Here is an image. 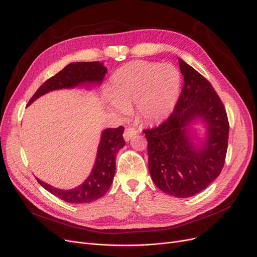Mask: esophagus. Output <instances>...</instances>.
<instances>
[{
    "label": "esophagus",
    "instance_id": "esophagus-1",
    "mask_svg": "<svg viewBox=\"0 0 257 257\" xmlns=\"http://www.w3.org/2000/svg\"><path fill=\"white\" fill-rule=\"evenodd\" d=\"M137 133H138V130H137V129L131 128V127L126 128V129H125V132H124V134H123L124 140H125L126 142H129L134 136H137Z\"/></svg>",
    "mask_w": 257,
    "mask_h": 257
}]
</instances>
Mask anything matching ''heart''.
Returning <instances> with one entry per match:
<instances>
[{"label": "heart", "mask_w": 257, "mask_h": 257, "mask_svg": "<svg viewBox=\"0 0 257 257\" xmlns=\"http://www.w3.org/2000/svg\"><path fill=\"white\" fill-rule=\"evenodd\" d=\"M181 76L173 64L138 60L123 65L107 84L110 107L125 114L137 103L140 118L158 123L167 118L178 101Z\"/></svg>", "instance_id": "b5f03b06"}]
</instances>
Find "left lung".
Instances as JSON below:
<instances>
[{"mask_svg":"<svg viewBox=\"0 0 257 257\" xmlns=\"http://www.w3.org/2000/svg\"><path fill=\"white\" fill-rule=\"evenodd\" d=\"M178 61L184 84L175 109L163 124L144 132L153 182L166 194L186 198L203 191L220 175L227 153L229 123L212 85L191 65L180 58ZM197 119L206 124L203 140L190 129Z\"/></svg>","mask_w":257,"mask_h":257,"instance_id":"8db88e82","label":"left lung"}]
</instances>
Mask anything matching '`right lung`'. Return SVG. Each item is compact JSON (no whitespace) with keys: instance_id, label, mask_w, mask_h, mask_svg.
<instances>
[{"instance_id":"obj_1","label":"right lung","mask_w":257,"mask_h":257,"mask_svg":"<svg viewBox=\"0 0 257 257\" xmlns=\"http://www.w3.org/2000/svg\"><path fill=\"white\" fill-rule=\"evenodd\" d=\"M107 73L102 62H73L66 65L58 74L48 79L40 86L28 105L40 96L53 90L62 88H75L78 86L96 84L100 85ZM124 127L108 128L102 132L96 161L91 173L85 181L73 190H60L36 178L38 183L54 196L69 203H88L104 196L112 183L115 173L116 153L125 146L123 139Z\"/></svg>"}]
</instances>
